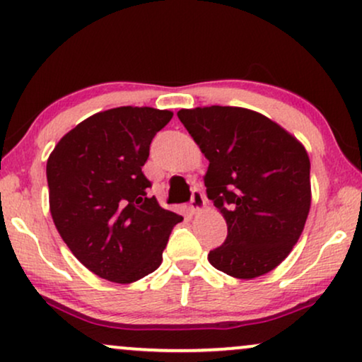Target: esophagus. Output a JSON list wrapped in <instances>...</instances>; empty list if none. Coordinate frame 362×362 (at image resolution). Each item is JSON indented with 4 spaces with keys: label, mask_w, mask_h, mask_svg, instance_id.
<instances>
[{
    "label": "esophagus",
    "mask_w": 362,
    "mask_h": 362,
    "mask_svg": "<svg viewBox=\"0 0 362 362\" xmlns=\"http://www.w3.org/2000/svg\"><path fill=\"white\" fill-rule=\"evenodd\" d=\"M206 206V199H204V194L201 192L199 189H194L192 191V196H191V203H189V209L192 213H199V211H203Z\"/></svg>",
    "instance_id": "obj_1"
}]
</instances>
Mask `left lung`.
<instances>
[{
	"label": "left lung",
	"instance_id": "left-lung-1",
	"mask_svg": "<svg viewBox=\"0 0 362 362\" xmlns=\"http://www.w3.org/2000/svg\"><path fill=\"white\" fill-rule=\"evenodd\" d=\"M177 118L209 161L206 194L228 224L226 241L209 251V262L238 279L273 271L298 243L311 208L306 149L246 107H194Z\"/></svg>",
	"mask_w": 362,
	"mask_h": 362
}]
</instances>
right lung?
I'll return each instance as SVG.
<instances>
[{"instance_id":"1","label":"right lung","mask_w":362,"mask_h":362,"mask_svg":"<svg viewBox=\"0 0 362 362\" xmlns=\"http://www.w3.org/2000/svg\"><path fill=\"white\" fill-rule=\"evenodd\" d=\"M173 112L121 106L96 112L66 133L46 163L49 211L76 259L112 283H134L163 261L180 214L148 194L141 168Z\"/></svg>"}]
</instances>
